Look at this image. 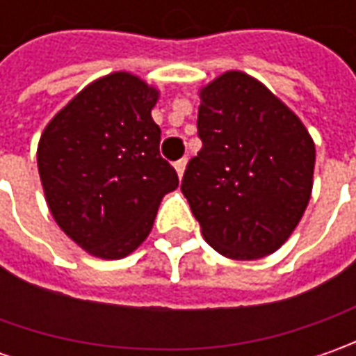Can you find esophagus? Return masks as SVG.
Wrapping results in <instances>:
<instances>
[{"mask_svg":"<svg viewBox=\"0 0 356 356\" xmlns=\"http://www.w3.org/2000/svg\"><path fill=\"white\" fill-rule=\"evenodd\" d=\"M174 168H176V172H178V176L182 178V174H184V170H186V158L176 160V162H174Z\"/></svg>","mask_w":356,"mask_h":356,"instance_id":"1","label":"esophagus"}]
</instances>
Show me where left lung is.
<instances>
[{
    "label": "left lung",
    "instance_id": "left-lung-1",
    "mask_svg": "<svg viewBox=\"0 0 356 356\" xmlns=\"http://www.w3.org/2000/svg\"><path fill=\"white\" fill-rule=\"evenodd\" d=\"M198 136L180 188L206 241L229 259L280 250L313 188L315 144L303 122L259 81L227 71L200 90Z\"/></svg>",
    "mask_w": 356,
    "mask_h": 356
}]
</instances>
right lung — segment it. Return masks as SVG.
I'll return each mask as SVG.
<instances>
[{
    "label": "right lung",
    "mask_w": 356,
    "mask_h": 356,
    "mask_svg": "<svg viewBox=\"0 0 356 356\" xmlns=\"http://www.w3.org/2000/svg\"><path fill=\"white\" fill-rule=\"evenodd\" d=\"M158 90L130 73L81 90L43 130L37 166L49 210L90 255L120 259L150 234L178 174L160 156Z\"/></svg>",
    "instance_id": "1"
}]
</instances>
